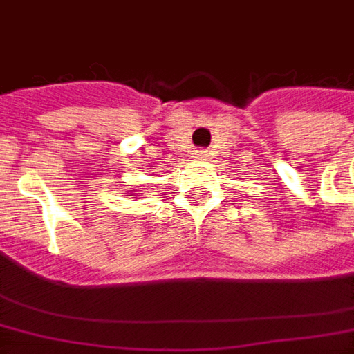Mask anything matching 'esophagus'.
Returning <instances> with one entry per match:
<instances>
[{
  "label": "esophagus",
  "mask_w": 354,
  "mask_h": 354,
  "mask_svg": "<svg viewBox=\"0 0 354 354\" xmlns=\"http://www.w3.org/2000/svg\"><path fill=\"white\" fill-rule=\"evenodd\" d=\"M195 159H205L207 157V151H203V149H195Z\"/></svg>",
  "instance_id": "esophagus-1"
}]
</instances>
